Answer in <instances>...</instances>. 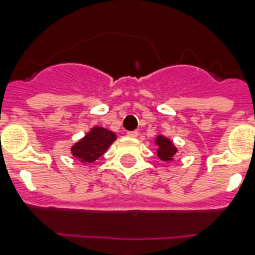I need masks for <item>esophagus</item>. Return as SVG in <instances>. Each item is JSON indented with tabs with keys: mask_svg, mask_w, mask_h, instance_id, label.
<instances>
[{
	"mask_svg": "<svg viewBox=\"0 0 255 255\" xmlns=\"http://www.w3.org/2000/svg\"><path fill=\"white\" fill-rule=\"evenodd\" d=\"M127 136H128V137H132V139H135V137H137V136H139V132H137V131H129V132H127Z\"/></svg>",
	"mask_w": 255,
	"mask_h": 255,
	"instance_id": "obj_1",
	"label": "esophagus"
}]
</instances>
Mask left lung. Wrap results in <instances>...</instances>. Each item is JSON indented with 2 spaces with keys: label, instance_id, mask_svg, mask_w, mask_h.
Segmentation results:
<instances>
[{
  "label": "left lung",
  "instance_id": "8db88e82",
  "mask_svg": "<svg viewBox=\"0 0 255 255\" xmlns=\"http://www.w3.org/2000/svg\"><path fill=\"white\" fill-rule=\"evenodd\" d=\"M155 144L157 145V157L161 161H173L177 156L178 148L173 144V141L168 139L167 136L157 135L155 139Z\"/></svg>",
  "mask_w": 255,
  "mask_h": 255
}]
</instances>
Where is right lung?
<instances>
[{
	"mask_svg": "<svg viewBox=\"0 0 255 255\" xmlns=\"http://www.w3.org/2000/svg\"><path fill=\"white\" fill-rule=\"evenodd\" d=\"M116 140L115 132L103 127H92L85 137L78 140L71 147V155L81 163H94Z\"/></svg>",
	"mask_w": 255,
	"mask_h": 255,
	"instance_id": "1",
	"label": "right lung"
}]
</instances>
